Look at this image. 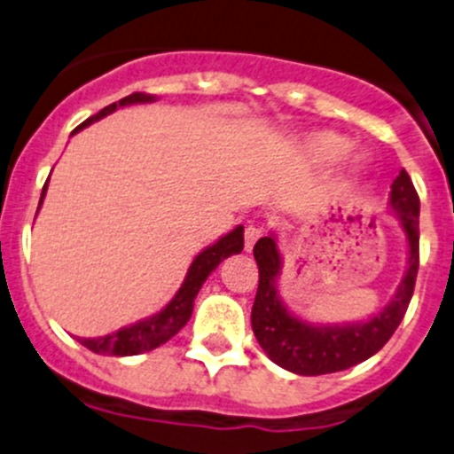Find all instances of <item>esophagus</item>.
<instances>
[{
  "instance_id": "obj_1",
  "label": "esophagus",
  "mask_w": 454,
  "mask_h": 454,
  "mask_svg": "<svg viewBox=\"0 0 454 454\" xmlns=\"http://www.w3.org/2000/svg\"><path fill=\"white\" fill-rule=\"evenodd\" d=\"M262 236V229L258 225H249L245 229V251L254 249V245L258 242V238Z\"/></svg>"
}]
</instances>
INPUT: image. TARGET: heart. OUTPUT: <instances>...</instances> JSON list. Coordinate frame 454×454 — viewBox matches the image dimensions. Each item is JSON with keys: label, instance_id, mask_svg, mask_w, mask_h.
<instances>
[{"label": "heart", "instance_id": "b5f03b06", "mask_svg": "<svg viewBox=\"0 0 454 454\" xmlns=\"http://www.w3.org/2000/svg\"><path fill=\"white\" fill-rule=\"evenodd\" d=\"M309 154L311 159H316L317 163H333L340 160L348 152V141L344 137L331 132H320L316 137L309 138Z\"/></svg>", "mask_w": 454, "mask_h": 454}]
</instances>
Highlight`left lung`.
<instances>
[{"mask_svg": "<svg viewBox=\"0 0 454 454\" xmlns=\"http://www.w3.org/2000/svg\"><path fill=\"white\" fill-rule=\"evenodd\" d=\"M390 207L408 240V267L395 298L378 316L353 325H309L286 311L278 295L282 258L276 236L255 242L258 291L251 309V329L269 360L298 375H326L351 369L380 351L406 313L419 269V196L406 169L390 185Z\"/></svg>", "mask_w": 454, "mask_h": 454, "instance_id": "obj_1", "label": "left lung"}]
</instances>
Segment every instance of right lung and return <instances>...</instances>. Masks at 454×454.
Returning <instances> with one entry per match:
<instances>
[{
    "mask_svg": "<svg viewBox=\"0 0 454 454\" xmlns=\"http://www.w3.org/2000/svg\"><path fill=\"white\" fill-rule=\"evenodd\" d=\"M154 98H156L154 94H145V92L129 94V97L121 98L119 103H110V106L103 107L101 112H97V114L90 116V119H85L74 132H79L81 128H88L90 123L103 119V116L112 114L116 107L132 106V103H152ZM46 190H48V183L42 190L39 207H42ZM242 233H245V229H242V225H238L236 229H231L227 236H223L221 240L214 242L212 247L200 251V254L194 258V262L190 264V269H187V276L185 280H183L181 289L176 291V295H174V298L169 300V304H165V309H160L159 313L137 322V325L123 326V329H119L116 333L103 335V338H81L79 342L83 344L85 348H90V351L101 353V356H121V357L138 356V353L152 351V348L168 342V340L174 338V335H176L192 317V311H194V298L199 295L200 286H203V282L207 280L209 273H212L214 269H216L218 264H221L225 258H229L231 254H240L242 247H245V238H242Z\"/></svg>",
    "mask_w": 454,
    "mask_h": 454,
    "instance_id": "obj_1",
    "label": "right lung"
}]
</instances>
